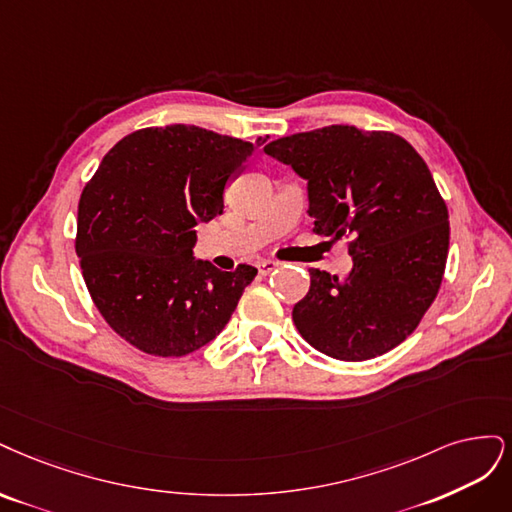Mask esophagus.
I'll use <instances>...</instances> for the list:
<instances>
[{
    "mask_svg": "<svg viewBox=\"0 0 512 512\" xmlns=\"http://www.w3.org/2000/svg\"><path fill=\"white\" fill-rule=\"evenodd\" d=\"M276 266H278L276 261H270V259H268V261H259V263H257V270H259V274L266 276V274H270Z\"/></svg>",
    "mask_w": 512,
    "mask_h": 512,
    "instance_id": "esophagus-1",
    "label": "esophagus"
}]
</instances>
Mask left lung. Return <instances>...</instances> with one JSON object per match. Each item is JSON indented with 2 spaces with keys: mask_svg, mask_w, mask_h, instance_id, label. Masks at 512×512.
<instances>
[{
  "mask_svg": "<svg viewBox=\"0 0 512 512\" xmlns=\"http://www.w3.org/2000/svg\"><path fill=\"white\" fill-rule=\"evenodd\" d=\"M266 153L308 180L315 234L346 240L344 280L310 268L293 323L317 351L366 361L404 342L436 300L449 255V210L402 136L329 125L278 138Z\"/></svg>",
  "mask_w": 512,
  "mask_h": 512,
  "instance_id": "left-lung-1",
  "label": "left lung"
}]
</instances>
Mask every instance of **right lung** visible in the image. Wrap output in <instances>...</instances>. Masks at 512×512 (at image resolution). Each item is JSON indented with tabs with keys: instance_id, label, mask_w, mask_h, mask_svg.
<instances>
[{
	"instance_id": "obj_1",
	"label": "right lung",
	"mask_w": 512,
	"mask_h": 512,
	"mask_svg": "<svg viewBox=\"0 0 512 512\" xmlns=\"http://www.w3.org/2000/svg\"><path fill=\"white\" fill-rule=\"evenodd\" d=\"M268 140L195 125L144 127L114 144L80 193L76 255L95 308L125 342L183 357L217 338L257 270L195 261L193 225L223 212L227 180Z\"/></svg>"
}]
</instances>
